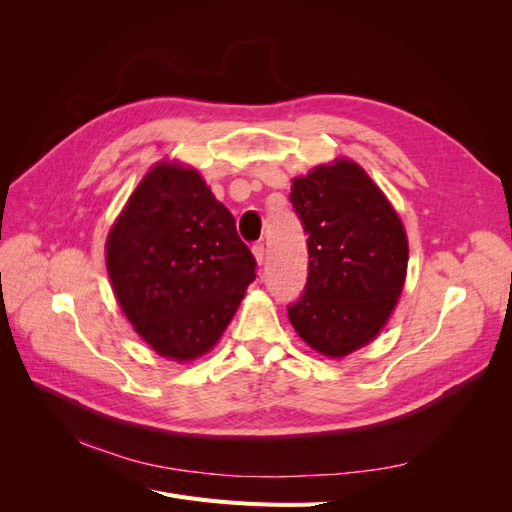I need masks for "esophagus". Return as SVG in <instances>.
Masks as SVG:
<instances>
[{"label": "esophagus", "mask_w": 512, "mask_h": 512, "mask_svg": "<svg viewBox=\"0 0 512 512\" xmlns=\"http://www.w3.org/2000/svg\"><path fill=\"white\" fill-rule=\"evenodd\" d=\"M252 252H254V256H256V262H258V265H262V262H265V245H262V243H256V245L252 247Z\"/></svg>", "instance_id": "obj_1"}]
</instances>
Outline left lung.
<instances>
[{"instance_id": "left-lung-1", "label": "left lung", "mask_w": 512, "mask_h": 512, "mask_svg": "<svg viewBox=\"0 0 512 512\" xmlns=\"http://www.w3.org/2000/svg\"><path fill=\"white\" fill-rule=\"evenodd\" d=\"M290 203L307 232V284L288 318L324 356L363 348L389 320L406 282L404 224L350 160L316 166L292 181Z\"/></svg>"}]
</instances>
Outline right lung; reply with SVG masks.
Wrapping results in <instances>:
<instances>
[{
	"label": "right lung",
	"instance_id": "right-lung-1",
	"mask_svg": "<svg viewBox=\"0 0 512 512\" xmlns=\"http://www.w3.org/2000/svg\"><path fill=\"white\" fill-rule=\"evenodd\" d=\"M106 269L130 324L162 356L209 352L256 280L235 218L194 168L153 166L106 239Z\"/></svg>",
	"mask_w": 512,
	"mask_h": 512
}]
</instances>
